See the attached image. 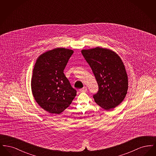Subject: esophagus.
<instances>
[{"mask_svg":"<svg viewBox=\"0 0 156 156\" xmlns=\"http://www.w3.org/2000/svg\"><path fill=\"white\" fill-rule=\"evenodd\" d=\"M80 92H87V87H83V88H82L81 89H80Z\"/></svg>","mask_w":156,"mask_h":156,"instance_id":"34e87169","label":"esophagus"}]
</instances>
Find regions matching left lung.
I'll use <instances>...</instances> for the list:
<instances>
[{"mask_svg": "<svg viewBox=\"0 0 156 156\" xmlns=\"http://www.w3.org/2000/svg\"><path fill=\"white\" fill-rule=\"evenodd\" d=\"M82 54L95 76L99 90L93 97L95 102L109 111L118 106L128 89V78L123 62L116 52L96 47L82 50Z\"/></svg>", "mask_w": 156, "mask_h": 156, "instance_id": "obj_1", "label": "left lung"}]
</instances>
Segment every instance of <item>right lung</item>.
<instances>
[{
	"instance_id": "right-lung-1",
	"label": "right lung",
	"mask_w": 156,
	"mask_h": 156,
	"mask_svg": "<svg viewBox=\"0 0 156 156\" xmlns=\"http://www.w3.org/2000/svg\"><path fill=\"white\" fill-rule=\"evenodd\" d=\"M74 51L57 48L43 53L33 70L31 90L36 101L45 111L59 114L67 108L76 95L64 70Z\"/></svg>"
}]
</instances>
